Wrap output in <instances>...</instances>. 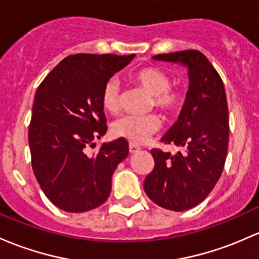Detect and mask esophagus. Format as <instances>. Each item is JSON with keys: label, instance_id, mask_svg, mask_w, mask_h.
<instances>
[{"label": "esophagus", "instance_id": "1", "mask_svg": "<svg viewBox=\"0 0 259 259\" xmlns=\"http://www.w3.org/2000/svg\"><path fill=\"white\" fill-rule=\"evenodd\" d=\"M139 150H140V146L135 145V144H129V152H130V154H135V152H138Z\"/></svg>", "mask_w": 259, "mask_h": 259}]
</instances>
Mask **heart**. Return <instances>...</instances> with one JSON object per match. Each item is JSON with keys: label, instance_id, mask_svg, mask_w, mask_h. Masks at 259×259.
<instances>
[{"label": "heart", "instance_id": "heart-1", "mask_svg": "<svg viewBox=\"0 0 259 259\" xmlns=\"http://www.w3.org/2000/svg\"><path fill=\"white\" fill-rule=\"evenodd\" d=\"M132 78L149 94L152 95L155 108L167 116L178 115L184 107V95L171 89V78L157 67H144L135 70ZM102 107L110 114H116L120 108V85L110 79L102 92ZM160 129V119L154 114L145 116L125 115L111 124L114 137L125 139L133 144H141Z\"/></svg>", "mask_w": 259, "mask_h": 259}]
</instances>
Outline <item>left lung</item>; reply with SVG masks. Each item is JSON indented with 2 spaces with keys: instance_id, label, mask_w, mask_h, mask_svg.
<instances>
[{
  "instance_id": "left-lung-1",
  "label": "left lung",
  "mask_w": 259,
  "mask_h": 259,
  "mask_svg": "<svg viewBox=\"0 0 259 259\" xmlns=\"http://www.w3.org/2000/svg\"><path fill=\"white\" fill-rule=\"evenodd\" d=\"M152 59L181 63L189 69L185 104L161 139L181 150L171 155L152 149L154 170L144 181L151 201L180 212L202 202L221 176L230 134L227 99L221 77L200 51L157 54Z\"/></svg>"
}]
</instances>
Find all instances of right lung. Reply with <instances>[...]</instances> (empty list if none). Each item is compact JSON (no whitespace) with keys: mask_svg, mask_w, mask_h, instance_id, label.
<instances>
[{"mask_svg":"<svg viewBox=\"0 0 259 259\" xmlns=\"http://www.w3.org/2000/svg\"><path fill=\"white\" fill-rule=\"evenodd\" d=\"M135 54H73L43 79L34 95L28 129L32 168L40 189L57 207L85 212L107 201L111 176L129 154L125 139L89 146L107 133L102 107L105 83Z\"/></svg>","mask_w":259,"mask_h":259,"instance_id":"obj_1","label":"right lung"}]
</instances>
